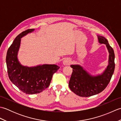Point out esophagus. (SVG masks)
I'll list each match as a JSON object with an SVG mask.
<instances>
[{
    "mask_svg": "<svg viewBox=\"0 0 121 121\" xmlns=\"http://www.w3.org/2000/svg\"><path fill=\"white\" fill-rule=\"evenodd\" d=\"M71 62V60L69 58H65L63 61V64L65 65H68Z\"/></svg>",
    "mask_w": 121,
    "mask_h": 121,
    "instance_id": "esophagus-1",
    "label": "esophagus"
}]
</instances>
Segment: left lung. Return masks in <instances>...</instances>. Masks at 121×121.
Segmentation results:
<instances>
[{
	"mask_svg": "<svg viewBox=\"0 0 121 121\" xmlns=\"http://www.w3.org/2000/svg\"><path fill=\"white\" fill-rule=\"evenodd\" d=\"M98 42L105 44L109 52L108 64L101 73L92 75L78 65H72L73 72L69 83L70 89L81 97H87L97 95L106 88L111 80L115 68V55L113 48L106 38L97 35Z\"/></svg>",
	"mask_w": 121,
	"mask_h": 121,
	"instance_id": "1",
	"label": "left lung"
}]
</instances>
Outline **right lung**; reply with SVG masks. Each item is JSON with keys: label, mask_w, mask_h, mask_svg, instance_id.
<instances>
[{"label": "right lung", "mask_w": 121, "mask_h": 121, "mask_svg": "<svg viewBox=\"0 0 121 121\" xmlns=\"http://www.w3.org/2000/svg\"><path fill=\"white\" fill-rule=\"evenodd\" d=\"M35 29L22 32L15 38L8 50L6 63L10 80L18 88L29 95L38 94L49 86L53 73L60 67L56 65H40L34 66L22 65L17 58L21 38Z\"/></svg>", "instance_id": "1"}]
</instances>
